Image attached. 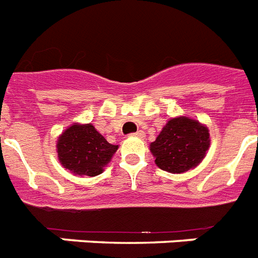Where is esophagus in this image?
<instances>
[{
  "mask_svg": "<svg viewBox=\"0 0 258 258\" xmlns=\"http://www.w3.org/2000/svg\"><path fill=\"white\" fill-rule=\"evenodd\" d=\"M132 136H135V137H140V139H142V137H145V133L142 131H139V132H136V133H133Z\"/></svg>",
  "mask_w": 258,
  "mask_h": 258,
  "instance_id": "1",
  "label": "esophagus"
}]
</instances>
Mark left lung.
Returning <instances> with one entry per match:
<instances>
[{
  "instance_id": "8db88e82",
  "label": "left lung",
  "mask_w": 258,
  "mask_h": 258,
  "mask_svg": "<svg viewBox=\"0 0 258 258\" xmlns=\"http://www.w3.org/2000/svg\"><path fill=\"white\" fill-rule=\"evenodd\" d=\"M209 148L208 127L187 117L169 119L150 150L160 169L169 173H184L196 168Z\"/></svg>"
}]
</instances>
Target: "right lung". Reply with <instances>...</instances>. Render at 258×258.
I'll return each mask as SVG.
<instances>
[{
  "label": "right lung",
  "mask_w": 258,
  "mask_h": 258,
  "mask_svg": "<svg viewBox=\"0 0 258 258\" xmlns=\"http://www.w3.org/2000/svg\"><path fill=\"white\" fill-rule=\"evenodd\" d=\"M118 145L109 144L90 123L72 125L57 141L58 160L74 174L93 177L104 170Z\"/></svg>",
  "instance_id": "1"
}]
</instances>
